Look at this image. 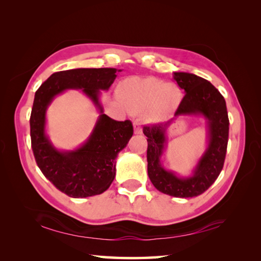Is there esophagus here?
Returning a JSON list of instances; mask_svg holds the SVG:
<instances>
[{
	"label": "esophagus",
	"instance_id": "1",
	"mask_svg": "<svg viewBox=\"0 0 261 261\" xmlns=\"http://www.w3.org/2000/svg\"><path fill=\"white\" fill-rule=\"evenodd\" d=\"M134 126H135V134L136 135H141L142 134V127H141V121L139 119H136L134 121Z\"/></svg>",
	"mask_w": 261,
	"mask_h": 261
}]
</instances>
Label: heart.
I'll use <instances>...</instances> for the list:
<instances>
[{
	"instance_id": "b5f03b06",
	"label": "heart",
	"mask_w": 261,
	"mask_h": 261,
	"mask_svg": "<svg viewBox=\"0 0 261 261\" xmlns=\"http://www.w3.org/2000/svg\"><path fill=\"white\" fill-rule=\"evenodd\" d=\"M118 95L131 112L145 111L148 119L158 121L178 109L182 99L179 86L156 77H130L120 83Z\"/></svg>"
}]
</instances>
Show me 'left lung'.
Returning a JSON list of instances; mask_svg holds the SVG:
<instances>
[{"label":"left lung","mask_w":261,"mask_h":261,"mask_svg":"<svg viewBox=\"0 0 261 261\" xmlns=\"http://www.w3.org/2000/svg\"><path fill=\"white\" fill-rule=\"evenodd\" d=\"M174 80L185 91L175 117L203 115L207 119L209 145L191 177H178L160 164L165 146V131L174 119L165 123L143 126L147 137L148 176L159 192L175 197L201 195L218 178L223 168L229 140V118L224 97L206 80L190 73L177 71Z\"/></svg>","instance_id":"8db88e82"}]
</instances>
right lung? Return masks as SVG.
I'll use <instances>...</instances> for the list:
<instances>
[{"instance_id":"add662e5","label":"right lung","mask_w":261,"mask_h":261,"mask_svg":"<svg viewBox=\"0 0 261 261\" xmlns=\"http://www.w3.org/2000/svg\"><path fill=\"white\" fill-rule=\"evenodd\" d=\"M115 68H77L54 73L38 88L30 116L31 147L36 163L47 179L74 198L102 194L115 177V158L134 135L130 120L115 121L103 114L101 91H108ZM66 89H82L100 110L93 132L82 147L57 151L45 135V111L53 97Z\"/></svg>"}]
</instances>
